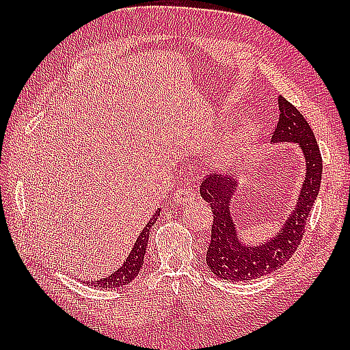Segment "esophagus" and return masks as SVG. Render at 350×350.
<instances>
[{
	"instance_id": "1",
	"label": "esophagus",
	"mask_w": 350,
	"mask_h": 350,
	"mask_svg": "<svg viewBox=\"0 0 350 350\" xmlns=\"http://www.w3.org/2000/svg\"><path fill=\"white\" fill-rule=\"evenodd\" d=\"M196 200V194L192 192V189L187 188V187H182L177 189L174 192L173 196V202L177 204V206H183V204H189Z\"/></svg>"
}]
</instances>
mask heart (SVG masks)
I'll return each mask as SVG.
<instances>
[{"instance_id": "obj_1", "label": "heart", "mask_w": 350, "mask_h": 350, "mask_svg": "<svg viewBox=\"0 0 350 350\" xmlns=\"http://www.w3.org/2000/svg\"><path fill=\"white\" fill-rule=\"evenodd\" d=\"M256 135V126L252 123H243L237 128L236 133L233 135L232 143L228 144L227 150L224 153V158L227 161H234L237 158H241L245 153L248 152V148L251 147L252 139H254Z\"/></svg>"}]
</instances>
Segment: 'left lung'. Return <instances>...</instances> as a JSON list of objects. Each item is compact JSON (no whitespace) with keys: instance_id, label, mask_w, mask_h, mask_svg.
<instances>
[{"instance_id":"8db88e82","label":"left lung","mask_w":350,"mask_h":350,"mask_svg":"<svg viewBox=\"0 0 350 350\" xmlns=\"http://www.w3.org/2000/svg\"><path fill=\"white\" fill-rule=\"evenodd\" d=\"M280 118L271 143H296L306 159V179L295 209L280 232L267 242L248 245L241 241L232 213L239 187L237 177L211 174L200 185V196L212 207L213 224L206 263L221 280L250 281L280 269L295 254L306 233L308 215L322 180V156L310 124L296 107L278 96Z\"/></svg>"}]
</instances>
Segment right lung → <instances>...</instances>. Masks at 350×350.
I'll use <instances>...</instances> for the list:
<instances>
[{"label": "right lung", "mask_w": 350, "mask_h": 350, "mask_svg": "<svg viewBox=\"0 0 350 350\" xmlns=\"http://www.w3.org/2000/svg\"><path fill=\"white\" fill-rule=\"evenodd\" d=\"M161 209L156 211V213L152 217V219L147 222V226L143 228V232L139 233L137 237V242L133 245V248L131 250L128 258L126 262L118 267L116 272L105 278H99L96 281H87L88 286L93 287H103V288H114V287H122L129 284V282L137 277L138 272L141 271L144 263V256H146V248H147V242H148V236H150V228L156 222L159 217Z\"/></svg>", "instance_id": "obj_1"}]
</instances>
